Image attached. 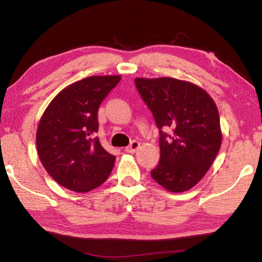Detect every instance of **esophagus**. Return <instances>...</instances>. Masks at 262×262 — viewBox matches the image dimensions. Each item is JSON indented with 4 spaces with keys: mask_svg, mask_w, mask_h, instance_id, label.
I'll use <instances>...</instances> for the list:
<instances>
[{
    "mask_svg": "<svg viewBox=\"0 0 262 262\" xmlns=\"http://www.w3.org/2000/svg\"><path fill=\"white\" fill-rule=\"evenodd\" d=\"M140 148V142L139 141H133L132 143L128 145V147L125 149L127 152H130V154H133V152H135L137 149Z\"/></svg>",
    "mask_w": 262,
    "mask_h": 262,
    "instance_id": "esophagus-1",
    "label": "esophagus"
}]
</instances>
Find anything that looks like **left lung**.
I'll list each match as a JSON object with an SVG mask.
<instances>
[{"mask_svg":"<svg viewBox=\"0 0 262 262\" xmlns=\"http://www.w3.org/2000/svg\"><path fill=\"white\" fill-rule=\"evenodd\" d=\"M135 84L161 135L152 179L173 193L190 189L205 177L222 144L215 101L200 86L171 77L135 78ZM167 127L170 135L162 132Z\"/></svg>","mask_w":262,"mask_h":262,"instance_id":"left-lung-1","label":"left lung"}]
</instances>
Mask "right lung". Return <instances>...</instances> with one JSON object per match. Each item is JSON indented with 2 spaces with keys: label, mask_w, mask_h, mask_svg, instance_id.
I'll return each instance as SVG.
<instances>
[{
  "label": "right lung",
  "mask_w": 262,
  "mask_h": 262,
  "mask_svg": "<svg viewBox=\"0 0 262 262\" xmlns=\"http://www.w3.org/2000/svg\"><path fill=\"white\" fill-rule=\"evenodd\" d=\"M121 77L90 76L63 89L45 110L37 129L40 162L57 184L89 192L108 178L115 156L101 147L98 108Z\"/></svg>",
  "instance_id": "add662e5"
}]
</instances>
